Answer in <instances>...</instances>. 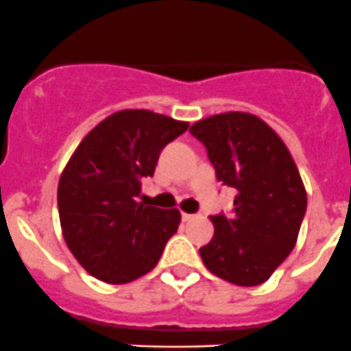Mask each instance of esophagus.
<instances>
[{
  "label": "esophagus",
  "mask_w": 351,
  "mask_h": 351,
  "mask_svg": "<svg viewBox=\"0 0 351 351\" xmlns=\"http://www.w3.org/2000/svg\"><path fill=\"white\" fill-rule=\"evenodd\" d=\"M193 217H197L195 214H186V213L182 214V219L183 221H190V219H193Z\"/></svg>",
  "instance_id": "obj_1"
}]
</instances>
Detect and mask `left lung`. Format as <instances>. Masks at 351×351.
Returning a JSON list of instances; mask_svg holds the SVG:
<instances>
[{"mask_svg": "<svg viewBox=\"0 0 351 351\" xmlns=\"http://www.w3.org/2000/svg\"><path fill=\"white\" fill-rule=\"evenodd\" d=\"M216 178L237 190L233 214L210 216L214 237L200 248L207 269L238 285L267 281L297 243L307 192L280 135L250 113L214 114L190 127Z\"/></svg>", "mask_w": 351, "mask_h": 351, "instance_id": "1", "label": "left lung"}]
</instances>
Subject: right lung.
<instances>
[{"label":"right lung","instance_id":"right-lung-1","mask_svg":"<svg viewBox=\"0 0 351 351\" xmlns=\"http://www.w3.org/2000/svg\"><path fill=\"white\" fill-rule=\"evenodd\" d=\"M189 128L147 110L104 118L75 149L58 183L63 238L97 280L123 285L156 267L182 221L178 209L137 202L166 144Z\"/></svg>","mask_w":351,"mask_h":351}]
</instances>
